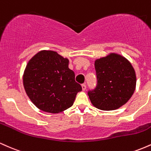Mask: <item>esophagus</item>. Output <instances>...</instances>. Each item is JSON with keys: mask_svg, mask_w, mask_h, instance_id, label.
Masks as SVG:
<instances>
[{"mask_svg": "<svg viewBox=\"0 0 151 151\" xmlns=\"http://www.w3.org/2000/svg\"><path fill=\"white\" fill-rule=\"evenodd\" d=\"M81 87H82L83 91H85L86 89V85L85 83H84V84H83L82 85H81Z\"/></svg>", "mask_w": 151, "mask_h": 151, "instance_id": "34e87169", "label": "esophagus"}]
</instances>
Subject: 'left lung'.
<instances>
[{"instance_id": "1", "label": "left lung", "mask_w": 151, "mask_h": 151, "mask_svg": "<svg viewBox=\"0 0 151 151\" xmlns=\"http://www.w3.org/2000/svg\"><path fill=\"white\" fill-rule=\"evenodd\" d=\"M96 85L88 95L92 104L99 109H119L132 96L136 84L134 69L131 63L116 54L95 62Z\"/></svg>"}]
</instances>
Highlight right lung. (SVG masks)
Here are the masks:
<instances>
[{"instance_id":"1","label":"right lung","mask_w":151,"mask_h":151,"mask_svg":"<svg viewBox=\"0 0 151 151\" xmlns=\"http://www.w3.org/2000/svg\"><path fill=\"white\" fill-rule=\"evenodd\" d=\"M69 60L56 52L43 50L26 66L23 84L27 96L38 109L57 114L73 105L82 90L75 74L68 67Z\"/></svg>"}]
</instances>
